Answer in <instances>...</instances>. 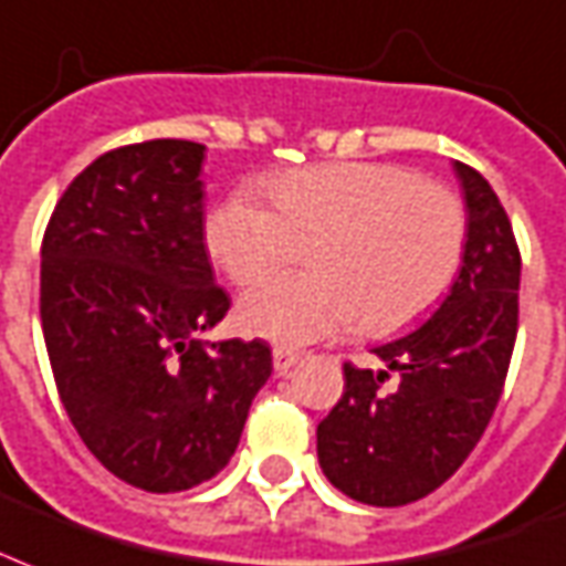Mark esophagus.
Masks as SVG:
<instances>
[{"label": "esophagus", "mask_w": 566, "mask_h": 566, "mask_svg": "<svg viewBox=\"0 0 566 566\" xmlns=\"http://www.w3.org/2000/svg\"><path fill=\"white\" fill-rule=\"evenodd\" d=\"M302 356L296 350H291V347H275L273 350V368L279 370V374H287V370L300 361Z\"/></svg>", "instance_id": "obj_1"}]
</instances>
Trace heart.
Returning a JSON list of instances; mask_svg holds the SVG:
<instances>
[{
    "mask_svg": "<svg viewBox=\"0 0 566 566\" xmlns=\"http://www.w3.org/2000/svg\"><path fill=\"white\" fill-rule=\"evenodd\" d=\"M270 207L231 192L210 207L205 245L237 284L300 258L245 291L243 332L300 347L359 326L391 335L421 321L454 284L469 219L454 189L395 163H323L264 184Z\"/></svg>",
    "mask_w": 566,
    "mask_h": 566,
    "instance_id": "1",
    "label": "heart"
}]
</instances>
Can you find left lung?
Masks as SVG:
<instances>
[{"mask_svg":"<svg viewBox=\"0 0 566 566\" xmlns=\"http://www.w3.org/2000/svg\"><path fill=\"white\" fill-rule=\"evenodd\" d=\"M469 240L454 287L407 338L377 347L386 370L344 361V395L317 424L323 474L361 504L398 507L442 486L502 398L520 326V245L481 171L457 163ZM399 374L391 392L381 388Z\"/></svg>","mask_w":566,"mask_h":566,"instance_id":"8db88e82","label":"left lung"}]
</instances>
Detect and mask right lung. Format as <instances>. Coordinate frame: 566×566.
Here are the masks:
<instances>
[{"instance_id": "right-lung-1", "label": "right lung", "mask_w": 566, "mask_h": 566, "mask_svg": "<svg viewBox=\"0 0 566 566\" xmlns=\"http://www.w3.org/2000/svg\"><path fill=\"white\" fill-rule=\"evenodd\" d=\"M205 145L106 150L71 180L41 243V326L55 388L85 448L124 484L180 493L237 451L264 340L207 344L231 308L201 213Z\"/></svg>"}]
</instances>
